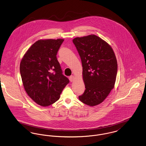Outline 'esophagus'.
<instances>
[{
	"label": "esophagus",
	"instance_id": "obj_1",
	"mask_svg": "<svg viewBox=\"0 0 146 146\" xmlns=\"http://www.w3.org/2000/svg\"><path fill=\"white\" fill-rule=\"evenodd\" d=\"M69 79H70V82H72L74 80V76H70L69 77Z\"/></svg>",
	"mask_w": 146,
	"mask_h": 146
}]
</instances>
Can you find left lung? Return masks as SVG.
Masks as SVG:
<instances>
[{
    "label": "left lung",
    "mask_w": 146,
    "mask_h": 146,
    "mask_svg": "<svg viewBox=\"0 0 146 146\" xmlns=\"http://www.w3.org/2000/svg\"><path fill=\"white\" fill-rule=\"evenodd\" d=\"M83 66L85 90L79 96L90 106L102 103L114 88L118 64L111 46L94 35L76 37L73 40Z\"/></svg>",
    "instance_id": "obj_1"
}]
</instances>
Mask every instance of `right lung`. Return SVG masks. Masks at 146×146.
Instances as JSON below:
<instances>
[{
	"mask_svg": "<svg viewBox=\"0 0 146 146\" xmlns=\"http://www.w3.org/2000/svg\"><path fill=\"white\" fill-rule=\"evenodd\" d=\"M64 39L39 40L24 55L20 66L24 88L35 103L43 107L53 104L70 83L62 74L57 54Z\"/></svg>",
	"mask_w": 146,
	"mask_h": 146,
	"instance_id": "add662e5",
	"label": "right lung"
}]
</instances>
